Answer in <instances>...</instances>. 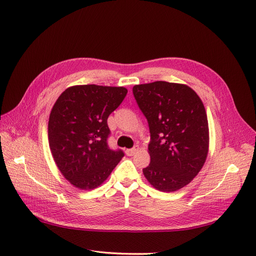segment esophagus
<instances>
[{"label": "esophagus", "instance_id": "esophagus-1", "mask_svg": "<svg viewBox=\"0 0 256 256\" xmlns=\"http://www.w3.org/2000/svg\"><path fill=\"white\" fill-rule=\"evenodd\" d=\"M138 150V147H134V148H130V150H126V154H128V156H134V154Z\"/></svg>", "mask_w": 256, "mask_h": 256}]
</instances>
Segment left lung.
<instances>
[{"mask_svg":"<svg viewBox=\"0 0 256 256\" xmlns=\"http://www.w3.org/2000/svg\"><path fill=\"white\" fill-rule=\"evenodd\" d=\"M134 96L150 132L146 180L162 192L188 184L203 168L209 145L204 104L188 85L156 81L134 85Z\"/></svg>","mask_w":256,"mask_h":256,"instance_id":"8db88e82","label":"left lung"}]
</instances>
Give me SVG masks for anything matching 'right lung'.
<instances>
[{"label": "right lung", "mask_w": 256, "mask_h": 256, "mask_svg": "<svg viewBox=\"0 0 256 256\" xmlns=\"http://www.w3.org/2000/svg\"><path fill=\"white\" fill-rule=\"evenodd\" d=\"M127 88L88 84L62 92L48 124L49 146L63 176L74 187L95 189L124 157L108 145V118L127 95Z\"/></svg>", "instance_id": "obj_1"}]
</instances>
